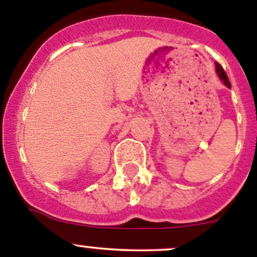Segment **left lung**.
<instances>
[{
  "label": "left lung",
  "mask_w": 257,
  "mask_h": 257,
  "mask_svg": "<svg viewBox=\"0 0 257 257\" xmlns=\"http://www.w3.org/2000/svg\"><path fill=\"white\" fill-rule=\"evenodd\" d=\"M215 66H216V73H217V76H219V78L221 79V82L224 83V84L226 85L227 88H231V84H230L229 78H227V76H226V73H225L224 68H222V67L220 66L219 63H215Z\"/></svg>",
  "instance_id": "left-lung-1"
}]
</instances>
